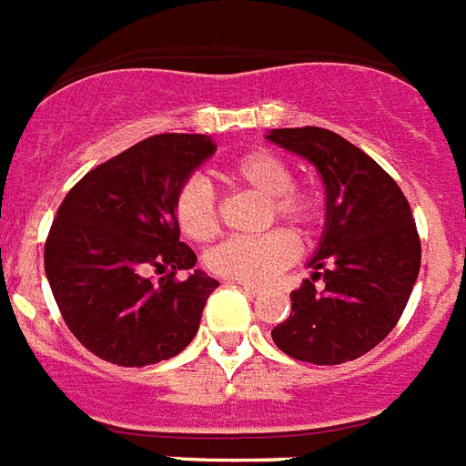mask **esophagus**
<instances>
[{"mask_svg": "<svg viewBox=\"0 0 466 466\" xmlns=\"http://www.w3.org/2000/svg\"><path fill=\"white\" fill-rule=\"evenodd\" d=\"M239 289L244 290V293H247V296H258V293H261V289H258V286H251V283H239Z\"/></svg>", "mask_w": 466, "mask_h": 466, "instance_id": "obj_1", "label": "esophagus"}]
</instances>
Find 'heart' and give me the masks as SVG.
I'll return each mask as SVG.
<instances>
[{
	"instance_id": "heart-1",
	"label": "heart",
	"mask_w": 466,
	"mask_h": 466,
	"mask_svg": "<svg viewBox=\"0 0 466 466\" xmlns=\"http://www.w3.org/2000/svg\"><path fill=\"white\" fill-rule=\"evenodd\" d=\"M225 183L247 187L266 198V222L273 218L300 234H308L322 218V200L315 187L293 183V170L280 156L254 148L237 156L222 168ZM173 218L180 232L193 241H208L218 232L215 195L205 177H187L177 187ZM298 254L296 237L286 229H273L254 239H227L208 254L209 271L241 283H261L289 266Z\"/></svg>"
}]
</instances>
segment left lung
<instances>
[{"label":"left lung","mask_w":466,"mask_h":466,"mask_svg":"<svg viewBox=\"0 0 466 466\" xmlns=\"http://www.w3.org/2000/svg\"><path fill=\"white\" fill-rule=\"evenodd\" d=\"M266 138L310 161L325 183L312 276L290 293V315L271 329L273 342L322 367L357 360L396 328L420 271L410 205L374 158L335 131L271 129Z\"/></svg>","instance_id":"1"}]
</instances>
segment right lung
<instances>
[{"label":"right lung","instance_id":"1","mask_svg":"<svg viewBox=\"0 0 466 466\" xmlns=\"http://www.w3.org/2000/svg\"><path fill=\"white\" fill-rule=\"evenodd\" d=\"M218 151L205 134H158L80 177L46 239L53 298L77 342L116 367H148L193 342L219 283L190 270L173 218L177 187ZM147 270L163 272L158 284Z\"/></svg>","mask_w":466,"mask_h":466}]
</instances>
